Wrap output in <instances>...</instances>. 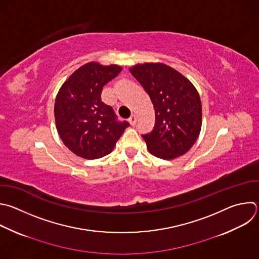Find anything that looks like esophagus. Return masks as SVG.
Wrapping results in <instances>:
<instances>
[{
    "instance_id": "1",
    "label": "esophagus",
    "mask_w": 259,
    "mask_h": 259,
    "mask_svg": "<svg viewBox=\"0 0 259 259\" xmlns=\"http://www.w3.org/2000/svg\"><path fill=\"white\" fill-rule=\"evenodd\" d=\"M136 121H137V118H136V115L135 114H133L130 118H129V122H130V124L132 125V126H134L135 124H136Z\"/></svg>"
}]
</instances>
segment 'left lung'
Masks as SVG:
<instances>
[{
	"label": "left lung",
	"instance_id": "obj_1",
	"mask_svg": "<svg viewBox=\"0 0 259 259\" xmlns=\"http://www.w3.org/2000/svg\"><path fill=\"white\" fill-rule=\"evenodd\" d=\"M153 105L155 124L142 135L148 151L162 159L185 154L196 142L202 125V107L195 86L180 72L162 63H144L129 69Z\"/></svg>",
	"mask_w": 259,
	"mask_h": 259
}]
</instances>
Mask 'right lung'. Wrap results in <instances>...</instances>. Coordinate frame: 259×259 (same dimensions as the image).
<instances>
[{"instance_id": "right-lung-1", "label": "right lung", "mask_w": 259, "mask_h": 259, "mask_svg": "<svg viewBox=\"0 0 259 259\" xmlns=\"http://www.w3.org/2000/svg\"><path fill=\"white\" fill-rule=\"evenodd\" d=\"M121 71L115 64L90 62L62 84L54 108L56 128L74 154L86 159L109 154L129 126L126 121L118 122L113 108L101 99L104 86Z\"/></svg>"}]
</instances>
